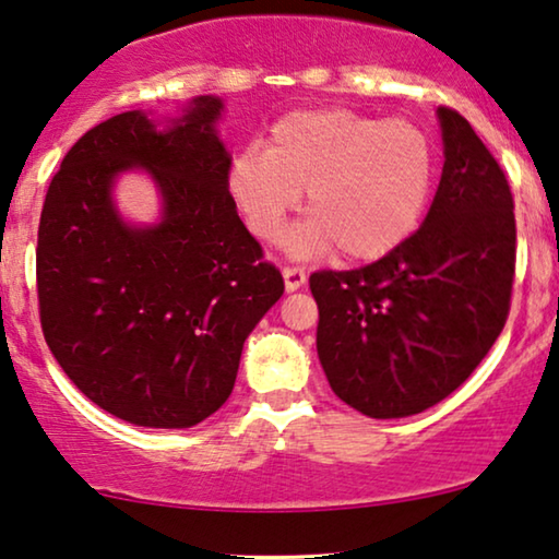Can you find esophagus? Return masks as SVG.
<instances>
[{
    "label": "esophagus",
    "mask_w": 559,
    "mask_h": 559,
    "mask_svg": "<svg viewBox=\"0 0 559 559\" xmlns=\"http://www.w3.org/2000/svg\"><path fill=\"white\" fill-rule=\"evenodd\" d=\"M283 278H286V290H298L306 283V271L301 265H283Z\"/></svg>",
    "instance_id": "34e87169"
}]
</instances>
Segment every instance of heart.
Instances as JSON below:
<instances>
[{"instance_id":"b5f03b06","label":"heart","mask_w":559,"mask_h":559,"mask_svg":"<svg viewBox=\"0 0 559 559\" xmlns=\"http://www.w3.org/2000/svg\"><path fill=\"white\" fill-rule=\"evenodd\" d=\"M436 182V146L413 121L352 108L290 111L265 148L248 146L230 167V194L258 238H278L306 192L309 219L290 235L296 253L336 246L349 261H374L411 238Z\"/></svg>"}]
</instances>
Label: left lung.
I'll list each match as a JSON object with an SVG mask.
<instances>
[{"instance_id":"left-lung-1","label":"left lung","mask_w":559,"mask_h":559,"mask_svg":"<svg viewBox=\"0 0 559 559\" xmlns=\"http://www.w3.org/2000/svg\"><path fill=\"white\" fill-rule=\"evenodd\" d=\"M443 175L426 223L380 261L317 271V352L334 395L369 418L433 407L468 380L507 324L514 198L471 123L438 108Z\"/></svg>"}]
</instances>
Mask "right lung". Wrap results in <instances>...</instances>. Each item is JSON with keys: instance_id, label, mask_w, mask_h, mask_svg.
I'll list each match as a JSON object with an SVG mask.
<instances>
[{"instance_id": "add662e5", "label": "right lung", "mask_w": 559, "mask_h": 559, "mask_svg": "<svg viewBox=\"0 0 559 559\" xmlns=\"http://www.w3.org/2000/svg\"><path fill=\"white\" fill-rule=\"evenodd\" d=\"M219 108V98H194L169 131L141 111L93 126L45 194V342L85 397L133 426L190 428L223 407L246 336L283 294L281 271L235 210ZM129 166L160 185L156 228L115 215L112 177Z\"/></svg>"}]
</instances>
